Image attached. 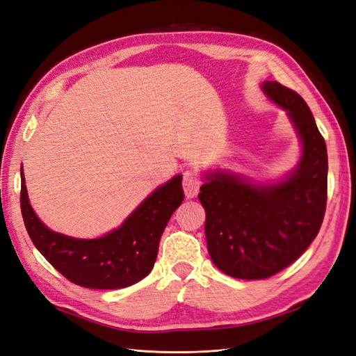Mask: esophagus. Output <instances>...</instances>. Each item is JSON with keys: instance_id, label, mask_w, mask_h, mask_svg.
I'll return each mask as SVG.
<instances>
[{"instance_id": "34e87169", "label": "esophagus", "mask_w": 356, "mask_h": 356, "mask_svg": "<svg viewBox=\"0 0 356 356\" xmlns=\"http://www.w3.org/2000/svg\"><path fill=\"white\" fill-rule=\"evenodd\" d=\"M182 177H184L182 186H184L186 196L190 199L196 197L199 190H200V186H202V179H200L199 172L196 169H187Z\"/></svg>"}]
</instances>
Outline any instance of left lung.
<instances>
[{"instance_id": "left-lung-1", "label": "left lung", "mask_w": 356, "mask_h": 356, "mask_svg": "<svg viewBox=\"0 0 356 356\" xmlns=\"http://www.w3.org/2000/svg\"><path fill=\"white\" fill-rule=\"evenodd\" d=\"M261 89L286 111L303 153L297 169L275 184L225 170L204 175L199 200L208 251L221 272L238 279H266L293 264L316 238L327 207V145L307 104L277 81Z\"/></svg>"}]
</instances>
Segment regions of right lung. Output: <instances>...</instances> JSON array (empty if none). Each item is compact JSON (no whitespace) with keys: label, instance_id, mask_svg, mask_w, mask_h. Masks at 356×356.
Here are the masks:
<instances>
[{"label":"right lung","instance_id":"1","mask_svg":"<svg viewBox=\"0 0 356 356\" xmlns=\"http://www.w3.org/2000/svg\"><path fill=\"white\" fill-rule=\"evenodd\" d=\"M20 209L32 243L72 284L117 289L144 279L156 263L159 242L172 213L184 200L182 177L156 188L120 227L98 239H75L51 232L31 208L24 170Z\"/></svg>","mask_w":356,"mask_h":356}]
</instances>
